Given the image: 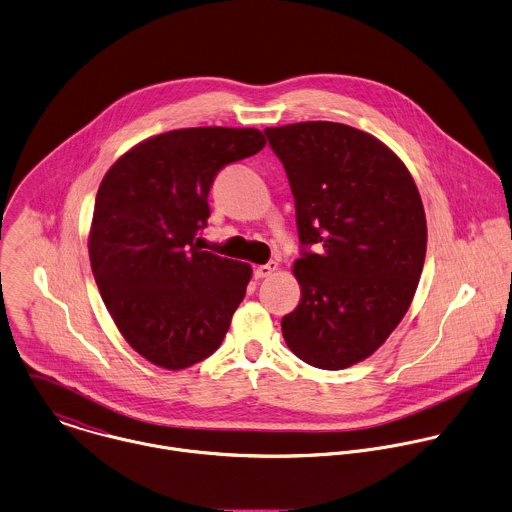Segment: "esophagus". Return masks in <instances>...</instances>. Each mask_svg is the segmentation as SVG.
Listing matches in <instances>:
<instances>
[{"label": "esophagus", "mask_w": 512, "mask_h": 512, "mask_svg": "<svg viewBox=\"0 0 512 512\" xmlns=\"http://www.w3.org/2000/svg\"><path fill=\"white\" fill-rule=\"evenodd\" d=\"M277 263L275 261H269L267 265H259V267H255V279H265V277H269V275H273L275 271H277Z\"/></svg>", "instance_id": "esophagus-1"}]
</instances>
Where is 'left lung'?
I'll return each instance as SVG.
<instances>
[{
  "mask_svg": "<svg viewBox=\"0 0 512 512\" xmlns=\"http://www.w3.org/2000/svg\"><path fill=\"white\" fill-rule=\"evenodd\" d=\"M265 135L287 171L303 245L293 265L301 301L281 321L283 339L317 369H347L411 307L427 253L419 189L397 153L351 125L303 121Z\"/></svg>",
  "mask_w": 512,
  "mask_h": 512,
  "instance_id": "1",
  "label": "left lung"
}]
</instances>
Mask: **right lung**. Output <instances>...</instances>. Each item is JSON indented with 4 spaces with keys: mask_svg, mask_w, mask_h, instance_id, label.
Listing matches in <instances>:
<instances>
[{
    "mask_svg": "<svg viewBox=\"0 0 512 512\" xmlns=\"http://www.w3.org/2000/svg\"><path fill=\"white\" fill-rule=\"evenodd\" d=\"M253 127H187L123 153L97 189L89 261L123 339L179 371L213 355L245 297L251 265L201 251L217 173L265 147Z\"/></svg>",
    "mask_w": 512,
    "mask_h": 512,
    "instance_id": "right-lung-1",
    "label": "right lung"
}]
</instances>
